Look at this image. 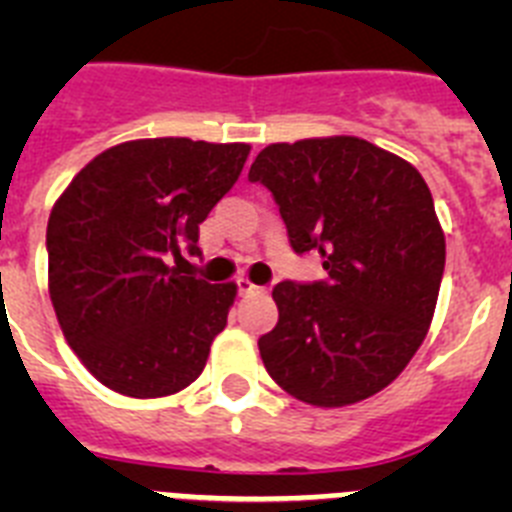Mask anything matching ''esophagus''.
I'll return each instance as SVG.
<instances>
[{
	"label": "esophagus",
	"instance_id": "esophagus-1",
	"mask_svg": "<svg viewBox=\"0 0 512 512\" xmlns=\"http://www.w3.org/2000/svg\"><path fill=\"white\" fill-rule=\"evenodd\" d=\"M256 292H261V287H256L251 279H243V277L238 279V295L248 297V295H256Z\"/></svg>",
	"mask_w": 512,
	"mask_h": 512
}]
</instances>
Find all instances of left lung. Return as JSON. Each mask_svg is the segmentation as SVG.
<instances>
[{"instance_id":"1","label":"left lung","mask_w":512,"mask_h":512,"mask_svg":"<svg viewBox=\"0 0 512 512\" xmlns=\"http://www.w3.org/2000/svg\"><path fill=\"white\" fill-rule=\"evenodd\" d=\"M277 200L297 253L325 282H279L266 372L297 400L343 408L377 395L431 328L446 238L413 164L354 135L271 143L248 171Z\"/></svg>"}]
</instances>
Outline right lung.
<instances>
[{"label": "right lung", "mask_w": 512, "mask_h": 512, "mask_svg": "<svg viewBox=\"0 0 512 512\" xmlns=\"http://www.w3.org/2000/svg\"><path fill=\"white\" fill-rule=\"evenodd\" d=\"M251 146L143 138L92 158L48 217V292L63 336L110 390L151 400L200 377L238 287L182 277L200 223Z\"/></svg>", "instance_id": "obj_1"}]
</instances>
